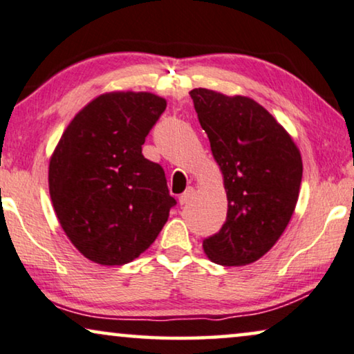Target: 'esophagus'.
I'll use <instances>...</instances> for the list:
<instances>
[{"label": "esophagus", "instance_id": "obj_1", "mask_svg": "<svg viewBox=\"0 0 354 354\" xmlns=\"http://www.w3.org/2000/svg\"><path fill=\"white\" fill-rule=\"evenodd\" d=\"M192 194H194V189H192V187H187L186 191H184L181 195H179V205L187 203L189 198L192 197Z\"/></svg>", "mask_w": 354, "mask_h": 354}]
</instances>
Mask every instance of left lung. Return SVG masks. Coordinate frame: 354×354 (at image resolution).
Instances as JSON below:
<instances>
[{"label":"left lung","instance_id":"1","mask_svg":"<svg viewBox=\"0 0 354 354\" xmlns=\"http://www.w3.org/2000/svg\"><path fill=\"white\" fill-rule=\"evenodd\" d=\"M224 175L227 218L203 250L221 266H246L272 250L289 224L302 183V157L254 100L208 88L189 92Z\"/></svg>","mask_w":354,"mask_h":354}]
</instances>
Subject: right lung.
Wrapping results in <instances>:
<instances>
[{"mask_svg":"<svg viewBox=\"0 0 354 354\" xmlns=\"http://www.w3.org/2000/svg\"><path fill=\"white\" fill-rule=\"evenodd\" d=\"M167 108L149 92L100 95L75 115L49 163L52 205L71 243L100 266H124L160 234L176 200L141 146Z\"/></svg>","mask_w":354,"mask_h":354,"instance_id":"obj_1","label":"right lung"}]
</instances>
